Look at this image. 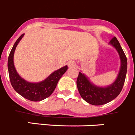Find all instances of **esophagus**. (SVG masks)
Returning a JSON list of instances; mask_svg holds the SVG:
<instances>
[{"label": "esophagus", "instance_id": "esophagus-1", "mask_svg": "<svg viewBox=\"0 0 135 135\" xmlns=\"http://www.w3.org/2000/svg\"><path fill=\"white\" fill-rule=\"evenodd\" d=\"M68 66H69V67H72V66H74L75 65V63L74 61H69L68 62Z\"/></svg>", "mask_w": 135, "mask_h": 135}]
</instances>
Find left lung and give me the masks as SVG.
Wrapping results in <instances>:
<instances>
[{"instance_id":"8db88e82","label":"left lung","mask_w":135,"mask_h":135,"mask_svg":"<svg viewBox=\"0 0 135 135\" xmlns=\"http://www.w3.org/2000/svg\"><path fill=\"white\" fill-rule=\"evenodd\" d=\"M110 44L118 51L121 60L120 69L116 81L108 87H100L92 84L81 73H79L76 79V85L81 98L91 105H100L111 102L120 94L124 83L127 71V56L116 37H112Z\"/></svg>"}]
</instances>
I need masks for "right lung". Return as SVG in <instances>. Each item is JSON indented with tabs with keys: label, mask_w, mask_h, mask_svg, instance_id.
I'll return each instance as SVG.
<instances>
[{
	"label": "right lung",
	"mask_w": 135,
	"mask_h": 135,
	"mask_svg": "<svg viewBox=\"0 0 135 135\" xmlns=\"http://www.w3.org/2000/svg\"><path fill=\"white\" fill-rule=\"evenodd\" d=\"M23 36L24 33L17 40L8 56V70L9 79L13 89L21 96L32 102H38L50 96L55 89L59 79L66 72L68 67L65 66L56 70L44 81L40 83H30L21 78L15 68L13 56L18 43Z\"/></svg>",
	"instance_id": "right-lung-1"
}]
</instances>
